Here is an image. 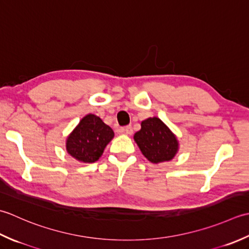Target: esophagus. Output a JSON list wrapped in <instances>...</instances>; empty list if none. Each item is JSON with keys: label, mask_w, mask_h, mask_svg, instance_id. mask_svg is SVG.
<instances>
[{"label": "esophagus", "mask_w": 249, "mask_h": 249, "mask_svg": "<svg viewBox=\"0 0 249 249\" xmlns=\"http://www.w3.org/2000/svg\"><path fill=\"white\" fill-rule=\"evenodd\" d=\"M121 131H123L125 134L131 135L132 133H133V128H132V125H126V126H124V128L121 129Z\"/></svg>", "instance_id": "34e87169"}]
</instances>
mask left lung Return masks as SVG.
I'll return each mask as SVG.
<instances>
[{
  "label": "left lung",
  "mask_w": 249,
  "mask_h": 249,
  "mask_svg": "<svg viewBox=\"0 0 249 249\" xmlns=\"http://www.w3.org/2000/svg\"><path fill=\"white\" fill-rule=\"evenodd\" d=\"M142 129L134 134V140L147 159L153 163L170 161L178 149V143L170 129L157 118L142 121Z\"/></svg>",
  "instance_id": "1"
}]
</instances>
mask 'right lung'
Returning a JSON list of instances; mask_svg holds the SVG:
<instances>
[{"mask_svg":"<svg viewBox=\"0 0 249 249\" xmlns=\"http://www.w3.org/2000/svg\"><path fill=\"white\" fill-rule=\"evenodd\" d=\"M114 138V131L95 115H87L70 134L68 153L76 160L92 163L102 156L104 148Z\"/></svg>","mask_w":249,"mask_h":249,"instance_id":"obj_1","label":"right lung"}]
</instances>
